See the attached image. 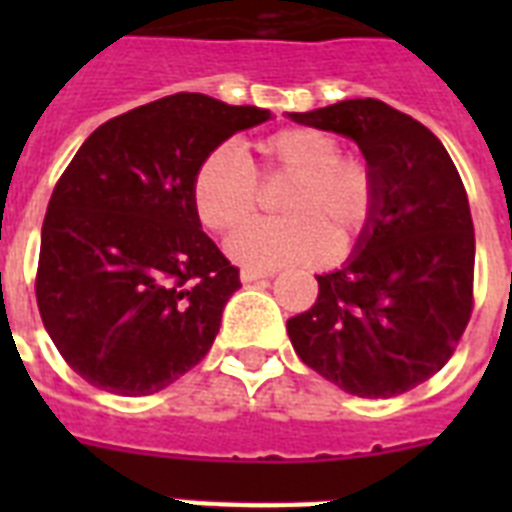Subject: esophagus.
Masks as SVG:
<instances>
[{"label": "esophagus", "mask_w": 512, "mask_h": 512, "mask_svg": "<svg viewBox=\"0 0 512 512\" xmlns=\"http://www.w3.org/2000/svg\"><path fill=\"white\" fill-rule=\"evenodd\" d=\"M273 273L271 271H257V268H241V281L244 284H252V281H260V279H271Z\"/></svg>", "instance_id": "34e87169"}]
</instances>
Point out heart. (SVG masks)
Wrapping results in <instances>:
<instances>
[{"label":"heart","mask_w":512,"mask_h":512,"mask_svg":"<svg viewBox=\"0 0 512 512\" xmlns=\"http://www.w3.org/2000/svg\"><path fill=\"white\" fill-rule=\"evenodd\" d=\"M257 170L233 146L212 148L193 175V209L209 231L231 233L249 223L260 201V177L289 175L281 220L244 228L228 241L233 260L249 268L324 263L348 252L377 207L372 164L340 154V140L313 127H289L255 143Z\"/></svg>","instance_id":"obj_1"}]
</instances>
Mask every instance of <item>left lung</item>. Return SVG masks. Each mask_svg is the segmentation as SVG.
I'll return each mask as SVG.
<instances>
[{
	"mask_svg": "<svg viewBox=\"0 0 512 512\" xmlns=\"http://www.w3.org/2000/svg\"><path fill=\"white\" fill-rule=\"evenodd\" d=\"M292 122L356 140L377 175V207L340 271L287 321L295 353L361 398H390L452 358L473 313L476 233L462 177L433 132L374 98Z\"/></svg>",
	"mask_w": 512,
	"mask_h": 512,
	"instance_id": "8db88e82",
	"label": "left lung"
}]
</instances>
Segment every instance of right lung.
I'll return each instance as SVG.
<instances>
[{
	"instance_id": "add662e5",
	"label": "right lung",
	"mask_w": 512,
	"mask_h": 512,
	"mask_svg": "<svg viewBox=\"0 0 512 512\" xmlns=\"http://www.w3.org/2000/svg\"><path fill=\"white\" fill-rule=\"evenodd\" d=\"M271 119L177 92L100 124L47 204L36 268L44 329L79 377L151 396L207 356L239 268L201 231V159Z\"/></svg>"
}]
</instances>
